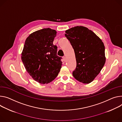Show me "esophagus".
<instances>
[{"mask_svg":"<svg viewBox=\"0 0 122 122\" xmlns=\"http://www.w3.org/2000/svg\"><path fill=\"white\" fill-rule=\"evenodd\" d=\"M63 60H64V62L66 61V57H63Z\"/></svg>","mask_w":122,"mask_h":122,"instance_id":"1","label":"esophagus"}]
</instances>
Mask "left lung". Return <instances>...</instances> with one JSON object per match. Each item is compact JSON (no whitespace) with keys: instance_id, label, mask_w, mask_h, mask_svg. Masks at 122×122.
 I'll use <instances>...</instances> for the list:
<instances>
[{"instance_id":"8db88e82","label":"left lung","mask_w":122,"mask_h":122,"mask_svg":"<svg viewBox=\"0 0 122 122\" xmlns=\"http://www.w3.org/2000/svg\"><path fill=\"white\" fill-rule=\"evenodd\" d=\"M65 32L75 55L76 67L72 75L78 81L89 84L100 72L105 64L104 44L94 32L85 27L77 26Z\"/></svg>"}]
</instances>
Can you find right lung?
Here are the masks:
<instances>
[{"mask_svg":"<svg viewBox=\"0 0 122 122\" xmlns=\"http://www.w3.org/2000/svg\"><path fill=\"white\" fill-rule=\"evenodd\" d=\"M56 31L45 28L31 33L26 39L21 53L25 69L32 78L42 84H48L58 75L62 67L61 57L57 55L53 44Z\"/></svg>","mask_w":122,"mask_h":122,"instance_id":"obj_1","label":"right lung"}]
</instances>
